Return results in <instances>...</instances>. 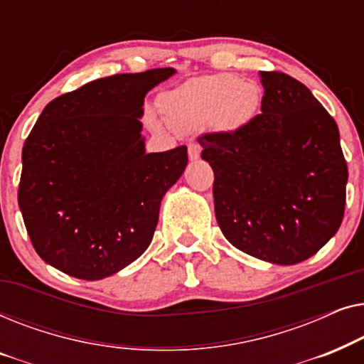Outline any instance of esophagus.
<instances>
[{
  "label": "esophagus",
  "instance_id": "obj_1",
  "mask_svg": "<svg viewBox=\"0 0 364 364\" xmlns=\"http://www.w3.org/2000/svg\"><path fill=\"white\" fill-rule=\"evenodd\" d=\"M200 152L202 149L198 144H191V146H188V159H191V161H197V159H200Z\"/></svg>",
  "mask_w": 364,
  "mask_h": 364
}]
</instances>
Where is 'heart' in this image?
<instances>
[{"instance_id":"heart-1","label":"heart","mask_w":364,"mask_h":364,"mask_svg":"<svg viewBox=\"0 0 364 364\" xmlns=\"http://www.w3.org/2000/svg\"><path fill=\"white\" fill-rule=\"evenodd\" d=\"M262 89L233 74H212L188 79L162 94L161 111L167 126L191 132L208 126L217 132H237L247 127L262 107ZM154 127H162L156 114H149Z\"/></svg>"}]
</instances>
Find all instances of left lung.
Instances as JSON below:
<instances>
[{"label":"left lung","mask_w":364,"mask_h":364,"mask_svg":"<svg viewBox=\"0 0 364 364\" xmlns=\"http://www.w3.org/2000/svg\"><path fill=\"white\" fill-rule=\"evenodd\" d=\"M260 81L262 114L198 144L227 240L263 262L295 265L340 228L348 167L335 119L305 84L275 71H262Z\"/></svg>","instance_id":"8db88e82"}]
</instances>
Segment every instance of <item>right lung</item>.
Returning a JSON list of instances; mask_svg holds the SVG:
<instances>
[{
	"label": "right lung",
	"instance_id": "obj_1",
	"mask_svg": "<svg viewBox=\"0 0 364 364\" xmlns=\"http://www.w3.org/2000/svg\"><path fill=\"white\" fill-rule=\"evenodd\" d=\"M173 68L116 74L48 104L23 147L18 203L38 255L66 275L102 280L151 245L161 202L187 147L146 152L144 97Z\"/></svg>",
	"mask_w": 364,
	"mask_h": 364
}]
</instances>
